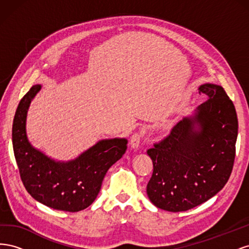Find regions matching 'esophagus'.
<instances>
[{"label":"esophagus","mask_w":249,"mask_h":249,"mask_svg":"<svg viewBox=\"0 0 249 249\" xmlns=\"http://www.w3.org/2000/svg\"><path fill=\"white\" fill-rule=\"evenodd\" d=\"M142 135L139 133H135L133 136L130 139V145L133 149H137L140 145V141H141Z\"/></svg>","instance_id":"1"}]
</instances>
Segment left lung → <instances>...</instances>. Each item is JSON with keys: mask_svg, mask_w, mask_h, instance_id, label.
Wrapping results in <instances>:
<instances>
[{"mask_svg": "<svg viewBox=\"0 0 249 249\" xmlns=\"http://www.w3.org/2000/svg\"><path fill=\"white\" fill-rule=\"evenodd\" d=\"M198 91L207 101L147 150L154 164L147 196L169 212L190 210L213 197L227 184L233 166L235 106L219 85L206 83Z\"/></svg>", "mask_w": 249, "mask_h": 249, "instance_id": "left-lung-1", "label": "left lung"}]
</instances>
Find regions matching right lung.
<instances>
[{
	"instance_id": "add662e5",
	"label": "right lung",
	"mask_w": 249,
	"mask_h": 249,
	"mask_svg": "<svg viewBox=\"0 0 249 249\" xmlns=\"http://www.w3.org/2000/svg\"><path fill=\"white\" fill-rule=\"evenodd\" d=\"M41 85H34L20 100L13 119L12 144L20 178L28 193L54 210L79 212L99 194L103 179L126 150L125 138L97 141L76 159L56 161L30 143L26 122L30 104Z\"/></svg>"
}]
</instances>
